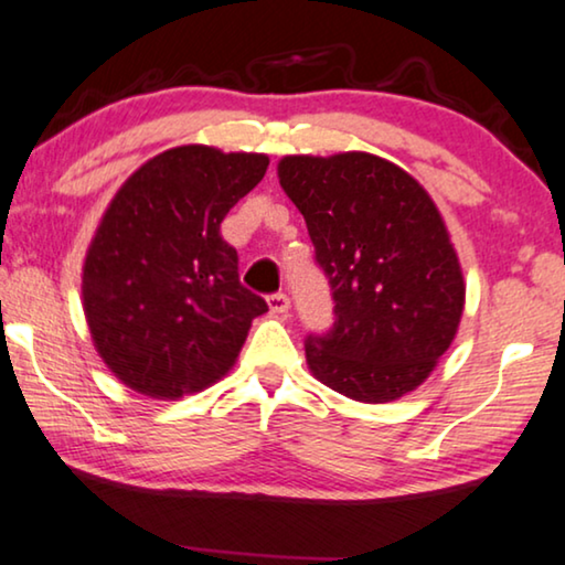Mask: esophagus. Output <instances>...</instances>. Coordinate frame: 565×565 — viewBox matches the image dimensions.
<instances>
[{
  "mask_svg": "<svg viewBox=\"0 0 565 565\" xmlns=\"http://www.w3.org/2000/svg\"><path fill=\"white\" fill-rule=\"evenodd\" d=\"M267 306H269V311H273L275 316H288L290 298L285 296V292H275V296L267 298Z\"/></svg>",
  "mask_w": 565,
  "mask_h": 565,
  "instance_id": "1",
  "label": "esophagus"
}]
</instances>
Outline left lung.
<instances>
[{
	"mask_svg": "<svg viewBox=\"0 0 565 565\" xmlns=\"http://www.w3.org/2000/svg\"><path fill=\"white\" fill-rule=\"evenodd\" d=\"M277 177L334 296V329L308 337L316 381L362 404L419 388L458 334L466 280L443 213L393 161L367 151L292 153Z\"/></svg>",
	"mask_w": 565,
	"mask_h": 565,
	"instance_id": "8db88e82",
	"label": "left lung"
}]
</instances>
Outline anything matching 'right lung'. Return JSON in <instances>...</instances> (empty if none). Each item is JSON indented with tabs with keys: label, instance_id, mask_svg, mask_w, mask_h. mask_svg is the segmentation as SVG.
Segmentation results:
<instances>
[{
	"label": "right lung",
	"instance_id": "right-lung-1",
	"mask_svg": "<svg viewBox=\"0 0 565 565\" xmlns=\"http://www.w3.org/2000/svg\"><path fill=\"white\" fill-rule=\"evenodd\" d=\"M267 164V153L174 146L105 207L84 257L82 306L97 354L130 391L174 401L236 365L267 303L238 282L221 221Z\"/></svg>",
	"mask_w": 565,
	"mask_h": 565
}]
</instances>
